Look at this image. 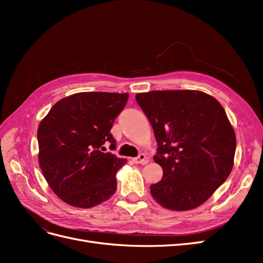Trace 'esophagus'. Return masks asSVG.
<instances>
[{
  "mask_svg": "<svg viewBox=\"0 0 263 263\" xmlns=\"http://www.w3.org/2000/svg\"><path fill=\"white\" fill-rule=\"evenodd\" d=\"M133 161H134V163H136V164H139V163L140 164H146L148 162V158L145 154H140L138 157L133 158Z\"/></svg>",
  "mask_w": 263,
  "mask_h": 263,
  "instance_id": "obj_1",
  "label": "esophagus"
}]
</instances>
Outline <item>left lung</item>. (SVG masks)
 Masks as SVG:
<instances>
[{
  "instance_id": "1",
  "label": "left lung",
  "mask_w": 263,
  "mask_h": 263,
  "mask_svg": "<svg viewBox=\"0 0 263 263\" xmlns=\"http://www.w3.org/2000/svg\"><path fill=\"white\" fill-rule=\"evenodd\" d=\"M158 142L154 160L160 182L150 185L154 200L171 211L198 208L229 177L236 135L220 103L195 90L136 94Z\"/></svg>"
}]
</instances>
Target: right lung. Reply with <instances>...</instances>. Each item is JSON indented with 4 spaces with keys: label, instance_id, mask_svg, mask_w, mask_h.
<instances>
[{
    "label": "right lung",
    "instance_id": "right-lung-1",
    "mask_svg": "<svg viewBox=\"0 0 263 263\" xmlns=\"http://www.w3.org/2000/svg\"><path fill=\"white\" fill-rule=\"evenodd\" d=\"M128 93L81 92L58 101L38 126V161L54 194L74 208L90 209L115 193L116 173L126 159L110 134Z\"/></svg>",
    "mask_w": 263,
    "mask_h": 263
}]
</instances>
